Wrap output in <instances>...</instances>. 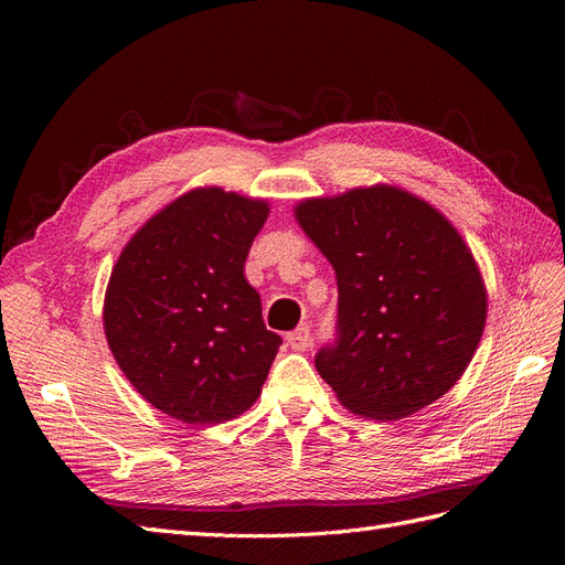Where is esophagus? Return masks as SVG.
I'll use <instances>...</instances> for the list:
<instances>
[{
	"label": "esophagus",
	"mask_w": 565,
	"mask_h": 565,
	"mask_svg": "<svg viewBox=\"0 0 565 565\" xmlns=\"http://www.w3.org/2000/svg\"><path fill=\"white\" fill-rule=\"evenodd\" d=\"M287 344L292 347L295 351H306L311 347V330L306 324H299L297 330L287 332Z\"/></svg>",
	"instance_id": "obj_1"
}]
</instances>
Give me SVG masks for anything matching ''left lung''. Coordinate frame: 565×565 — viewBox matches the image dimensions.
Instances as JSON below:
<instances>
[{
	"mask_svg": "<svg viewBox=\"0 0 565 565\" xmlns=\"http://www.w3.org/2000/svg\"><path fill=\"white\" fill-rule=\"evenodd\" d=\"M295 218L337 276L339 339L316 355L337 401L391 422L446 396L488 316L481 268L459 231L388 183L301 200Z\"/></svg>",
	"mask_w": 565,
	"mask_h": 565,
	"instance_id": "left-lung-1",
	"label": "left lung"
}]
</instances>
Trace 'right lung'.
Here are the masks:
<instances>
[{
  "instance_id": "obj_1",
  "label": "right lung",
  "mask_w": 565,
  "mask_h": 565,
  "mask_svg": "<svg viewBox=\"0 0 565 565\" xmlns=\"http://www.w3.org/2000/svg\"><path fill=\"white\" fill-rule=\"evenodd\" d=\"M268 212L266 200L193 188L119 252L104 299L106 339L160 413L221 424L262 396L282 339L266 330L245 259Z\"/></svg>"
}]
</instances>
